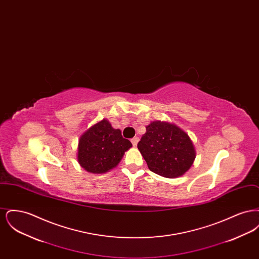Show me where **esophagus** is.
<instances>
[{
	"label": "esophagus",
	"mask_w": 259,
	"mask_h": 259,
	"mask_svg": "<svg viewBox=\"0 0 259 259\" xmlns=\"http://www.w3.org/2000/svg\"><path fill=\"white\" fill-rule=\"evenodd\" d=\"M139 140H140V139H139L138 137H135V138H133V139L131 140V142H132V144H133V146H134V147H136V146L138 145V143H139Z\"/></svg>",
	"instance_id": "1"
}]
</instances>
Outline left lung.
I'll list each match as a JSON object with an SVG mask.
<instances>
[{"label":"left lung","instance_id":"8db88e82","mask_svg":"<svg viewBox=\"0 0 259 259\" xmlns=\"http://www.w3.org/2000/svg\"><path fill=\"white\" fill-rule=\"evenodd\" d=\"M146 128L138 148L148 169L168 179L185 175L196 157L188 134L176 124L159 120L150 122Z\"/></svg>","mask_w":259,"mask_h":259}]
</instances>
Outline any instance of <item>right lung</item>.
Segmentation results:
<instances>
[{"label":"right lung","mask_w":259,"mask_h":259,"mask_svg":"<svg viewBox=\"0 0 259 259\" xmlns=\"http://www.w3.org/2000/svg\"><path fill=\"white\" fill-rule=\"evenodd\" d=\"M130 148L131 142L104 118L79 137L77 161L87 172L104 174L115 168Z\"/></svg>","instance_id":"right-lung-1"}]
</instances>
